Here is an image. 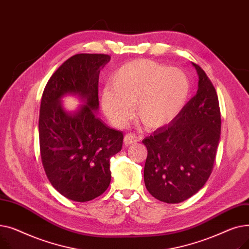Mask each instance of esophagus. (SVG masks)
Masks as SVG:
<instances>
[{"label": "esophagus", "mask_w": 249, "mask_h": 249, "mask_svg": "<svg viewBox=\"0 0 249 249\" xmlns=\"http://www.w3.org/2000/svg\"><path fill=\"white\" fill-rule=\"evenodd\" d=\"M139 140V137H137L135 134L133 133H127L124 137V143L125 145H130L133 144V143H136Z\"/></svg>", "instance_id": "esophagus-1"}]
</instances>
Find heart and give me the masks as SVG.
I'll use <instances>...</instances> for the list:
<instances>
[{
	"label": "heart",
	"instance_id": "obj_1",
	"mask_svg": "<svg viewBox=\"0 0 249 249\" xmlns=\"http://www.w3.org/2000/svg\"><path fill=\"white\" fill-rule=\"evenodd\" d=\"M192 91L188 74L168 64L148 59L125 63L105 89L102 106L117 126H124L137 114L147 128L163 127L179 115Z\"/></svg>",
	"mask_w": 249,
	"mask_h": 249
}]
</instances>
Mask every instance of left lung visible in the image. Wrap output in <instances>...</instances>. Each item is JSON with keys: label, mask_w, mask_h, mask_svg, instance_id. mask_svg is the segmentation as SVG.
Instances as JSON below:
<instances>
[{"label": "left lung", "mask_w": 249, "mask_h": 249, "mask_svg": "<svg viewBox=\"0 0 249 249\" xmlns=\"http://www.w3.org/2000/svg\"><path fill=\"white\" fill-rule=\"evenodd\" d=\"M192 63L199 75L197 94L173 122L142 140L147 148L145 187L155 199L168 204L185 201L204 187L220 139L216 89L206 72Z\"/></svg>", "instance_id": "1"}]
</instances>
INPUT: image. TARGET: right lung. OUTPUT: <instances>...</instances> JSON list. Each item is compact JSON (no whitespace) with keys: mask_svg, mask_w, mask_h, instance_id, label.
<instances>
[{"mask_svg":"<svg viewBox=\"0 0 249 249\" xmlns=\"http://www.w3.org/2000/svg\"><path fill=\"white\" fill-rule=\"evenodd\" d=\"M110 55L80 53L65 60L47 82L39 115V143L47 178L63 197L88 202L101 196L111 181L110 159L122 149V131L105 125L99 108V74ZM78 93L85 100L73 113L60 99Z\"/></svg>","mask_w":249,"mask_h":249,"instance_id":"add662e5","label":"right lung"}]
</instances>
